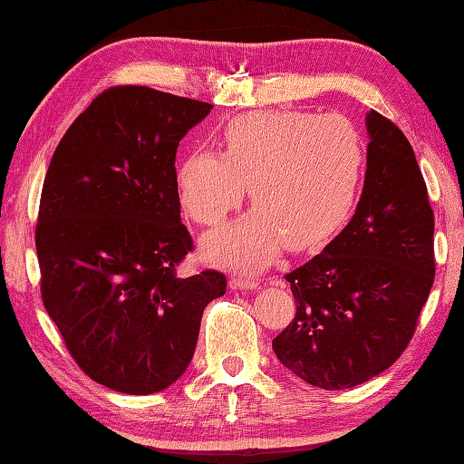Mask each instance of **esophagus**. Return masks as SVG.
Segmentation results:
<instances>
[{"label": "esophagus", "mask_w": 464, "mask_h": 464, "mask_svg": "<svg viewBox=\"0 0 464 464\" xmlns=\"http://www.w3.org/2000/svg\"><path fill=\"white\" fill-rule=\"evenodd\" d=\"M229 285H231V289H257V279H253L251 275H247V273H235L233 277H231V281H229Z\"/></svg>", "instance_id": "obj_1"}]
</instances>
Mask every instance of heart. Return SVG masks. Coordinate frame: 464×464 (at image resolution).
Here are the masks:
<instances>
[{
  "instance_id": "obj_1",
  "label": "heart",
  "mask_w": 464,
  "mask_h": 464,
  "mask_svg": "<svg viewBox=\"0 0 464 464\" xmlns=\"http://www.w3.org/2000/svg\"><path fill=\"white\" fill-rule=\"evenodd\" d=\"M364 145L343 115L251 111L221 131V153L195 150L177 171L185 213L215 225L243 199L253 209L203 241L215 259L265 265L289 249L329 241L357 205Z\"/></svg>"
}]
</instances>
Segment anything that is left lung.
I'll return each instance as SVG.
<instances>
[{"instance_id": "1", "label": "left lung", "mask_w": 464, "mask_h": 464, "mask_svg": "<svg viewBox=\"0 0 464 464\" xmlns=\"http://www.w3.org/2000/svg\"><path fill=\"white\" fill-rule=\"evenodd\" d=\"M367 173L347 227L285 275L297 313L273 339L277 359L313 387L377 377L407 349L435 281V215L409 140L367 113Z\"/></svg>"}]
</instances>
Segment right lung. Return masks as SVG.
<instances>
[{"label": "right lung", "mask_w": 464, "mask_h": 464, "mask_svg": "<svg viewBox=\"0 0 464 464\" xmlns=\"http://www.w3.org/2000/svg\"><path fill=\"white\" fill-rule=\"evenodd\" d=\"M211 103L143 85L97 95L65 131L44 181L35 247L45 311L80 369L125 395H151L193 359L203 309L227 289L181 223L175 155Z\"/></svg>", "instance_id": "right-lung-1"}]
</instances>
